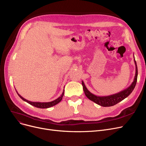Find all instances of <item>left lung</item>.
Listing matches in <instances>:
<instances>
[{
  "instance_id": "obj_1",
  "label": "left lung",
  "mask_w": 146,
  "mask_h": 146,
  "mask_svg": "<svg viewBox=\"0 0 146 146\" xmlns=\"http://www.w3.org/2000/svg\"><path fill=\"white\" fill-rule=\"evenodd\" d=\"M134 63L135 64V74L134 81L131 84V85H130L129 87H128L127 89L122 90L119 92L115 94H113L111 95L106 96H99L95 95L94 94H92L90 92H89V90L86 88L83 81H82L83 91L84 92H85V94L86 96V97L88 99H89L90 101H93L96 104L104 107L113 106L115 105H116L117 104L119 103V102L122 101V100H124L125 98L128 97L130 94H131V92L135 86L136 83H137L138 70H137V66L136 61L135 60V58H134Z\"/></svg>"
}]
</instances>
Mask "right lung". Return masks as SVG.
Masks as SVG:
<instances>
[{
	"label": "right lung",
	"mask_w": 146,
	"mask_h": 146,
	"mask_svg": "<svg viewBox=\"0 0 146 146\" xmlns=\"http://www.w3.org/2000/svg\"><path fill=\"white\" fill-rule=\"evenodd\" d=\"M17 91V90H16ZM18 96L22 99L23 101H24L25 102H27V103L29 104L30 105H31L35 107H36V108H50L51 106H54L56 105H57V104H58L61 101V99H63V97L64 96V89L63 91L62 94L61 95V96L60 97H58L57 99H55L52 101L51 102H31L27 100L26 99L24 98L22 96H21L18 92H17Z\"/></svg>",
	"instance_id": "add662e5"
}]
</instances>
